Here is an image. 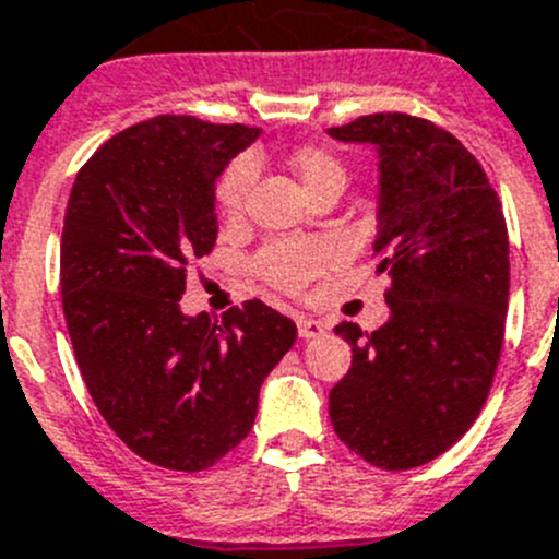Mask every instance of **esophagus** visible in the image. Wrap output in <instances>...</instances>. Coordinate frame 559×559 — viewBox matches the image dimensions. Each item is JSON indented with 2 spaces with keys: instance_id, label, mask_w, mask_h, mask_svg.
Listing matches in <instances>:
<instances>
[{
  "instance_id": "esophagus-1",
  "label": "esophagus",
  "mask_w": 559,
  "mask_h": 559,
  "mask_svg": "<svg viewBox=\"0 0 559 559\" xmlns=\"http://www.w3.org/2000/svg\"><path fill=\"white\" fill-rule=\"evenodd\" d=\"M296 329H299L301 340H312V337H318V334L326 332V326H323L321 321H316V318H305V316L296 321Z\"/></svg>"
}]
</instances>
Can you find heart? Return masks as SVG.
<instances>
[{"instance_id": "heart-1", "label": "heart", "mask_w": 559, "mask_h": 559, "mask_svg": "<svg viewBox=\"0 0 559 559\" xmlns=\"http://www.w3.org/2000/svg\"><path fill=\"white\" fill-rule=\"evenodd\" d=\"M288 167L299 178L301 189L316 200L318 194L329 189H345V167L334 153L323 151V147L305 145L296 147L288 156ZM254 183V167L249 158H238L236 164L227 167L222 175L219 189V205L225 211L227 219H238L247 205L249 189ZM332 260L326 243H271L254 260V271L263 276L265 283H271L280 290H299L310 283V276H316L323 265Z\"/></svg>"}]
</instances>
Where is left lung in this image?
<instances>
[{"label":"left lung","mask_w":559,"mask_h":559,"mask_svg":"<svg viewBox=\"0 0 559 559\" xmlns=\"http://www.w3.org/2000/svg\"><path fill=\"white\" fill-rule=\"evenodd\" d=\"M376 147V274L390 318L343 321L350 370L329 392L340 442L381 469L423 466L469 430L491 390L508 312V227L477 158L439 126L401 115L326 131Z\"/></svg>","instance_id":"8db88e82"}]
</instances>
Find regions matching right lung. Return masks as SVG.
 Wrapping results in <instances>:
<instances>
[{
    "label": "right lung",
    "mask_w": 559,
    "mask_h": 559,
    "mask_svg": "<svg viewBox=\"0 0 559 559\" xmlns=\"http://www.w3.org/2000/svg\"><path fill=\"white\" fill-rule=\"evenodd\" d=\"M258 136L162 115L111 136L73 180L60 285L76 365L106 425L164 469L230 453L296 340V323L258 299L222 326L180 310L186 265L219 233L216 178Z\"/></svg>",
    "instance_id": "obj_1"
}]
</instances>
